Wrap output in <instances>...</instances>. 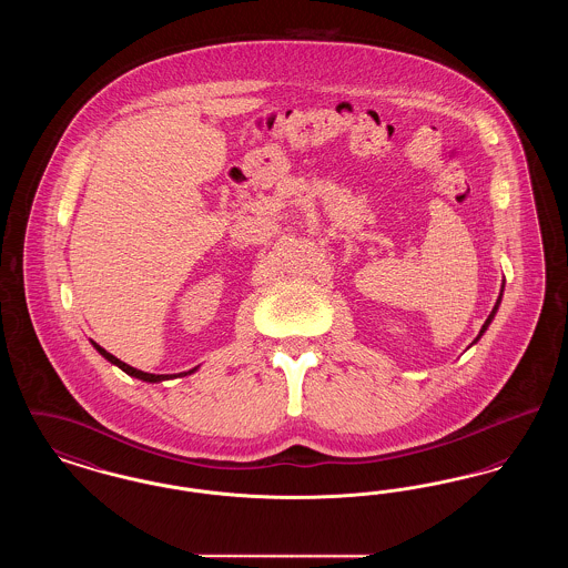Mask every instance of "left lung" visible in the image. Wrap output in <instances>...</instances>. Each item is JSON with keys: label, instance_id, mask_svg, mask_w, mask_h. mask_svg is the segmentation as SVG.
Returning <instances> with one entry per match:
<instances>
[{"label": "left lung", "instance_id": "obj_1", "mask_svg": "<svg viewBox=\"0 0 568 568\" xmlns=\"http://www.w3.org/2000/svg\"><path fill=\"white\" fill-rule=\"evenodd\" d=\"M503 292H505V281H503V285H500V296H498V300H496V304H494V308H491V313H489V315H487L486 324L481 325V332H479V334H477V338H475V341H473V345H475V343H477V341H479V338H481V336H484V334H486V329H487V327H489V324H491V320H494V317H496V313H498V306H500V302H503Z\"/></svg>", "mask_w": 568, "mask_h": 568}]
</instances>
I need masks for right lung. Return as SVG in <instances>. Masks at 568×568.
<instances>
[{
  "label": "right lung",
  "mask_w": 568,
  "mask_h": 568,
  "mask_svg": "<svg viewBox=\"0 0 568 568\" xmlns=\"http://www.w3.org/2000/svg\"><path fill=\"white\" fill-rule=\"evenodd\" d=\"M91 345L95 347V352L100 353L104 359H109L110 364H114V366H119L123 373H128L130 377L140 378V381H146V383H162V381H168V378L174 377H187V375H193L200 366H195V368H191L187 373H179V375H153V373H144V371H138L134 366H130V364H125V362H121L119 357H114L112 353L106 352L104 347H100L98 343H93L91 341Z\"/></svg>",
  "instance_id": "1"
}]
</instances>
